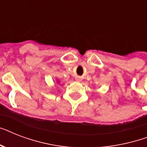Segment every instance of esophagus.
Here are the masks:
<instances>
[{
    "label": "esophagus",
    "instance_id": "34e87169",
    "mask_svg": "<svg viewBox=\"0 0 147 147\" xmlns=\"http://www.w3.org/2000/svg\"><path fill=\"white\" fill-rule=\"evenodd\" d=\"M76 81H77V82H80L81 81L80 77H77V78H76Z\"/></svg>",
    "mask_w": 147,
    "mask_h": 147
}]
</instances>
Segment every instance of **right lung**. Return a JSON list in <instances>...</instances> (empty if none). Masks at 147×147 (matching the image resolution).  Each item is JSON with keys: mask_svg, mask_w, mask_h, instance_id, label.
I'll list each match as a JSON object with an SVG mask.
<instances>
[{"mask_svg": "<svg viewBox=\"0 0 147 147\" xmlns=\"http://www.w3.org/2000/svg\"><path fill=\"white\" fill-rule=\"evenodd\" d=\"M57 82H59V81H57Z\"/></svg>", "mask_w": 147, "mask_h": 147, "instance_id": "obj_1", "label": "right lung"}]
</instances>
